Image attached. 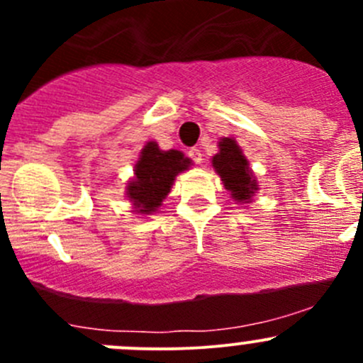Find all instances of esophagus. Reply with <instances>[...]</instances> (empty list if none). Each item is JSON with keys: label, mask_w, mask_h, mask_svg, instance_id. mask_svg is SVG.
Listing matches in <instances>:
<instances>
[{"label": "esophagus", "mask_w": 363, "mask_h": 363, "mask_svg": "<svg viewBox=\"0 0 363 363\" xmlns=\"http://www.w3.org/2000/svg\"><path fill=\"white\" fill-rule=\"evenodd\" d=\"M188 156L189 158H191L193 161H195L196 164H200L202 163V151H200L199 147H193V149H189V152H188Z\"/></svg>", "instance_id": "34e87169"}]
</instances>
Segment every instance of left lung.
I'll list each match as a JSON object with an SVG mask.
<instances>
[{"mask_svg": "<svg viewBox=\"0 0 363 363\" xmlns=\"http://www.w3.org/2000/svg\"><path fill=\"white\" fill-rule=\"evenodd\" d=\"M212 167L221 177L225 188L232 193V199L240 203H250L258 191V182L250 170V161L242 155L233 138L219 140V152L212 156Z\"/></svg>", "mask_w": 363, "mask_h": 363, "instance_id": "1", "label": "left lung"}]
</instances>
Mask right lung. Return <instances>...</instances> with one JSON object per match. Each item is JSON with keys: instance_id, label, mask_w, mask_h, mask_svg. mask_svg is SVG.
<instances>
[{"instance_id": "obj_1", "label": "right lung", "mask_w": 363, "mask_h": 363, "mask_svg": "<svg viewBox=\"0 0 363 363\" xmlns=\"http://www.w3.org/2000/svg\"><path fill=\"white\" fill-rule=\"evenodd\" d=\"M191 167L181 151H161L156 142L144 145L135 164V177L128 182L126 195L138 214H152L170 193L175 177Z\"/></svg>"}]
</instances>
